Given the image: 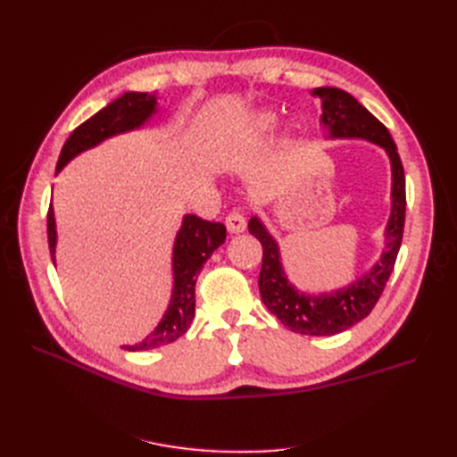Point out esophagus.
Instances as JSON below:
<instances>
[{
  "instance_id": "34e87169",
  "label": "esophagus",
  "mask_w": 457,
  "mask_h": 457,
  "mask_svg": "<svg viewBox=\"0 0 457 457\" xmlns=\"http://www.w3.org/2000/svg\"><path fill=\"white\" fill-rule=\"evenodd\" d=\"M225 225H227V228H228L230 234H240V232L245 230V219H244L242 213L232 212V213L227 215Z\"/></svg>"
}]
</instances>
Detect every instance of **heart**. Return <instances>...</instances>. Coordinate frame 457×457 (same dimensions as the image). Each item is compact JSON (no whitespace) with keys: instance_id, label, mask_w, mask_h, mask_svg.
I'll use <instances>...</instances> for the list:
<instances>
[{"instance_id":"b5f03b06","label":"heart","mask_w":457,"mask_h":457,"mask_svg":"<svg viewBox=\"0 0 457 457\" xmlns=\"http://www.w3.org/2000/svg\"><path fill=\"white\" fill-rule=\"evenodd\" d=\"M276 121H278V114H276L274 110H267V108L253 110V112L247 114L244 118V121H240V126L234 129V133L230 137V143L234 146L255 145L261 139H265V137L274 129ZM294 135H295V128L287 126V129L284 133V143L292 145L295 139Z\"/></svg>"}]
</instances>
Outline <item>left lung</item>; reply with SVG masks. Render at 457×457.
<instances>
[{
    "label": "left lung",
    "instance_id": "obj_1",
    "mask_svg": "<svg viewBox=\"0 0 457 457\" xmlns=\"http://www.w3.org/2000/svg\"><path fill=\"white\" fill-rule=\"evenodd\" d=\"M312 96L320 99L322 114L318 118L328 141H366L385 150L391 163V212L383 232L385 245L373 265L354 280L331 292L311 294L295 287L284 269L280 245L253 215L247 223L252 237L262 245L259 292L270 314L295 334L336 336L364 320L376 305L393 272L403 242L406 213V179L396 145L383 123L370 114L354 96L339 87H316Z\"/></svg>",
    "mask_w": 457,
    "mask_h": 457
}]
</instances>
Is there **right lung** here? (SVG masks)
<instances>
[{
  "instance_id": "add662e5",
  "label": "right lung",
  "mask_w": 457,
  "mask_h": 457,
  "mask_svg": "<svg viewBox=\"0 0 457 457\" xmlns=\"http://www.w3.org/2000/svg\"><path fill=\"white\" fill-rule=\"evenodd\" d=\"M158 114V93L128 91L116 101L106 104L95 116L76 128L68 137L57 162V175L81 152L99 146L112 137L143 129ZM47 238L53 265H57V220L53 204L47 213ZM227 228L223 223H210L196 215H183L181 228L175 234L171 252L173 287L171 297L162 320L150 334L135 345H121L128 351H148L173 343L188 329L195 318V286L205 261L213 255L219 245L225 244Z\"/></svg>"
}]
</instances>
